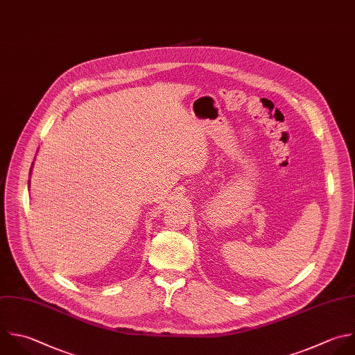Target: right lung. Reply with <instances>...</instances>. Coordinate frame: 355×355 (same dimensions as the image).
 <instances>
[{
  "mask_svg": "<svg viewBox=\"0 0 355 355\" xmlns=\"http://www.w3.org/2000/svg\"><path fill=\"white\" fill-rule=\"evenodd\" d=\"M32 168H33V164H32ZM32 168H31V173H32ZM29 183H31V180H29Z\"/></svg>",
  "mask_w": 355,
  "mask_h": 355,
  "instance_id": "add662e5",
  "label": "right lung"
}]
</instances>
